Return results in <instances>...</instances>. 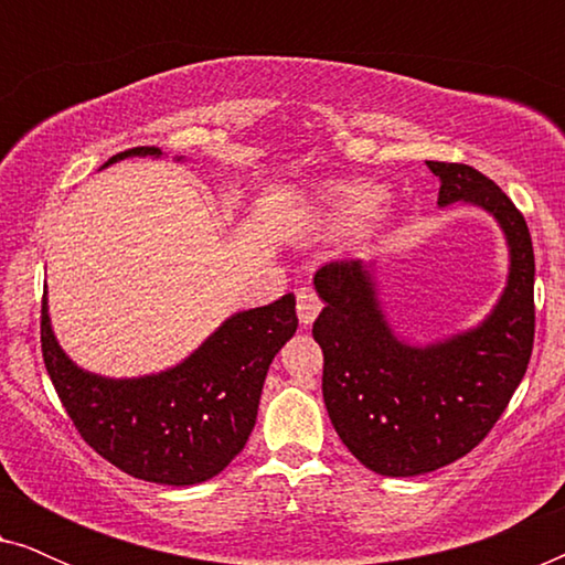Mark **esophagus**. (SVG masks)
<instances>
[{
  "label": "esophagus",
  "instance_id": "34e87169",
  "mask_svg": "<svg viewBox=\"0 0 565 565\" xmlns=\"http://www.w3.org/2000/svg\"><path fill=\"white\" fill-rule=\"evenodd\" d=\"M296 308H298L300 323H303V327H308V323H313L316 316H319L323 303H321V298L316 296L311 288H300L298 296H296Z\"/></svg>",
  "mask_w": 565,
  "mask_h": 565
}]
</instances>
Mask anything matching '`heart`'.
Masks as SVG:
<instances>
[{
	"label": "heart",
	"mask_w": 565,
	"mask_h": 565,
	"mask_svg": "<svg viewBox=\"0 0 565 565\" xmlns=\"http://www.w3.org/2000/svg\"><path fill=\"white\" fill-rule=\"evenodd\" d=\"M385 190L373 182H347L331 192V207L339 221L352 223L375 213V207L383 203Z\"/></svg>",
	"instance_id": "b5f03b06"
}]
</instances>
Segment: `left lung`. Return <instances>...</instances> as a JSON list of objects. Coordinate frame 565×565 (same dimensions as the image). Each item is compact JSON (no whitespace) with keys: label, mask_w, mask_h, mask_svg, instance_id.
I'll list each match as a JSON object with an SVG mask.
<instances>
[{"label":"left lung","mask_w":565,"mask_h":565,"mask_svg":"<svg viewBox=\"0 0 565 565\" xmlns=\"http://www.w3.org/2000/svg\"><path fill=\"white\" fill-rule=\"evenodd\" d=\"M437 205L473 203L504 228L512 267L481 327L429 347L398 342L377 308L360 259H337L313 277L323 311L313 339L323 352V404L337 435L381 476H422L468 455L493 429L527 373L535 342V254L524 215L507 192L468 164L427 161Z\"/></svg>","instance_id":"obj_1"}]
</instances>
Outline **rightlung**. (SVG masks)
Here are the masks:
<instances>
[{
	"instance_id": "add662e5",
	"label": "right lung",
	"mask_w": 565,
	"mask_h": 565,
	"mask_svg": "<svg viewBox=\"0 0 565 565\" xmlns=\"http://www.w3.org/2000/svg\"><path fill=\"white\" fill-rule=\"evenodd\" d=\"M161 153L136 146L107 161ZM105 164V167H107ZM296 298L242 311L167 373L110 381L66 358L41 308V350L53 388L84 443L122 473L192 486L218 476L249 439L269 362L296 334Z\"/></svg>"
}]
</instances>
